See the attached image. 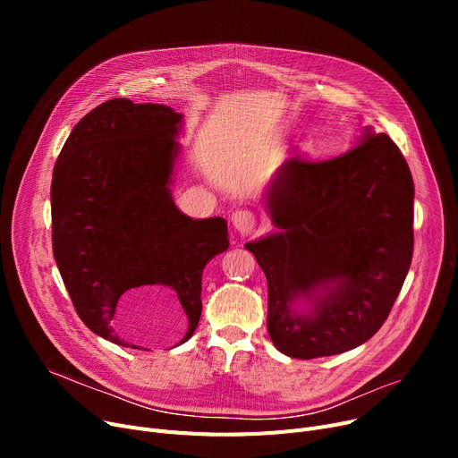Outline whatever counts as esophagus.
<instances>
[{"mask_svg": "<svg viewBox=\"0 0 458 458\" xmlns=\"http://www.w3.org/2000/svg\"><path fill=\"white\" fill-rule=\"evenodd\" d=\"M232 225L237 232L249 233L256 226V216L249 209H237L235 213H232Z\"/></svg>", "mask_w": 458, "mask_h": 458, "instance_id": "1", "label": "esophagus"}]
</instances>
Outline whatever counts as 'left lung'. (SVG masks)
Listing matches in <instances>:
<instances>
[{
	"label": "left lung",
	"mask_w": 458,
	"mask_h": 458,
	"mask_svg": "<svg viewBox=\"0 0 458 458\" xmlns=\"http://www.w3.org/2000/svg\"><path fill=\"white\" fill-rule=\"evenodd\" d=\"M327 161L287 159L266 206L278 228L245 245L266 273L273 345L310 360L366 344L411 269L414 182L397 144L364 128Z\"/></svg>",
	"instance_id": "obj_1"
}]
</instances>
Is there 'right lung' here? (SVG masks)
<instances>
[{
  "instance_id": "right-lung-1",
  "label": "right lung",
  "mask_w": 458,
  "mask_h": 458,
  "mask_svg": "<svg viewBox=\"0 0 458 458\" xmlns=\"http://www.w3.org/2000/svg\"><path fill=\"white\" fill-rule=\"evenodd\" d=\"M182 128L173 107L113 98L80 120L54 168L59 273L81 321L123 347L140 349L118 327V301L142 285L176 293L185 344L200 321L206 263L230 247L223 216L191 219L173 200Z\"/></svg>"
}]
</instances>
